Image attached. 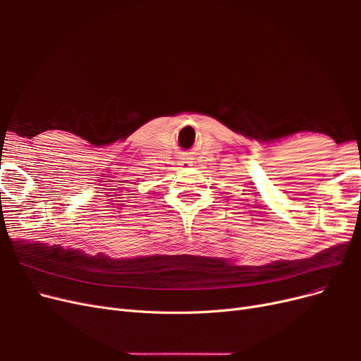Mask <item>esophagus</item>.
<instances>
[{
	"mask_svg": "<svg viewBox=\"0 0 361 361\" xmlns=\"http://www.w3.org/2000/svg\"><path fill=\"white\" fill-rule=\"evenodd\" d=\"M183 159H185V158H183ZM179 166H180L182 169H188V167H191V166H192V161H188V159L179 161Z\"/></svg>",
	"mask_w": 361,
	"mask_h": 361,
	"instance_id": "1",
	"label": "esophagus"
}]
</instances>
